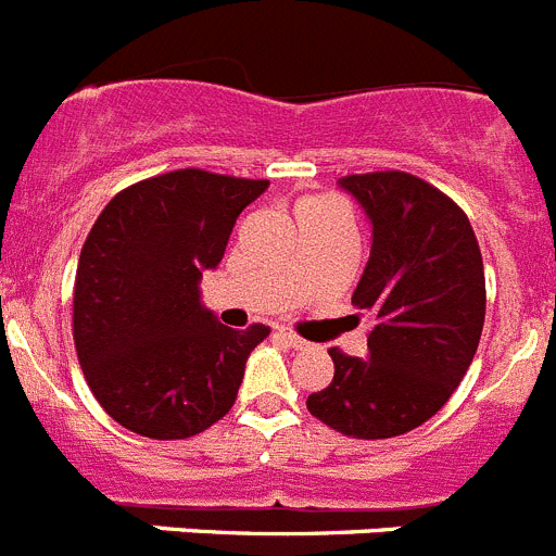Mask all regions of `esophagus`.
I'll use <instances>...</instances> for the list:
<instances>
[{
  "instance_id": "34e87169",
  "label": "esophagus",
  "mask_w": 556,
  "mask_h": 556,
  "mask_svg": "<svg viewBox=\"0 0 556 556\" xmlns=\"http://www.w3.org/2000/svg\"><path fill=\"white\" fill-rule=\"evenodd\" d=\"M278 339H281V342H287L289 348H294V351H303V348H306V339H301L298 333L289 331V328H278Z\"/></svg>"
}]
</instances>
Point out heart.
Returning a JSON list of instances; mask_svg holds the SVG:
<instances>
[{"label":"heart","mask_w":556,"mask_h":556,"mask_svg":"<svg viewBox=\"0 0 556 556\" xmlns=\"http://www.w3.org/2000/svg\"><path fill=\"white\" fill-rule=\"evenodd\" d=\"M323 205H333V200H326V198H314V200H303L301 205H298V211H308V208H323Z\"/></svg>","instance_id":"obj_1"}]
</instances>
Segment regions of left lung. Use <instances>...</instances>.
I'll use <instances>...</instances> for the list:
<instances>
[{
	"label": "left lung",
	"instance_id": "left-lung-1",
	"mask_svg": "<svg viewBox=\"0 0 556 556\" xmlns=\"http://www.w3.org/2000/svg\"><path fill=\"white\" fill-rule=\"evenodd\" d=\"M339 186L372 225L353 306L372 314L367 358L331 348L333 381L306 401L358 440L406 434L443 409L479 348L484 264L465 211L406 172L348 175Z\"/></svg>",
	"mask_w": 556,
	"mask_h": 556
}]
</instances>
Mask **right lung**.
Returning a JSON list of instances; mask_svg holds the SVG:
<instances>
[{
    "label": "right lung",
    "mask_w": 556,
    "mask_h": 556,
    "mask_svg": "<svg viewBox=\"0 0 556 556\" xmlns=\"http://www.w3.org/2000/svg\"><path fill=\"white\" fill-rule=\"evenodd\" d=\"M203 169L127 186L80 250L75 348L102 409L150 440H184L228 415L267 326H223L200 281L225 255L236 219L267 191Z\"/></svg>",
    "instance_id": "add662e5"
}]
</instances>
